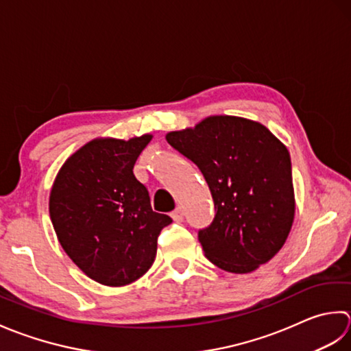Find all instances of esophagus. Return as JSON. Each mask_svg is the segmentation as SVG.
<instances>
[{
	"label": "esophagus",
	"instance_id": "obj_1",
	"mask_svg": "<svg viewBox=\"0 0 351 351\" xmlns=\"http://www.w3.org/2000/svg\"><path fill=\"white\" fill-rule=\"evenodd\" d=\"M171 218H173L176 223H180V221H183V210L180 209V207H177L176 210L171 212Z\"/></svg>",
	"mask_w": 351,
	"mask_h": 351
}]
</instances>
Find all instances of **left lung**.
<instances>
[{
  "label": "left lung",
  "mask_w": 351,
  "mask_h": 351,
  "mask_svg": "<svg viewBox=\"0 0 351 351\" xmlns=\"http://www.w3.org/2000/svg\"><path fill=\"white\" fill-rule=\"evenodd\" d=\"M167 141L209 184L215 218L198 232L207 259L234 274L273 259L295 213L288 148L261 123L228 115L169 132Z\"/></svg>",
  "instance_id": "8db88e82"
}]
</instances>
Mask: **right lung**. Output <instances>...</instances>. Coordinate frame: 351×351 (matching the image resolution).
<instances>
[{
    "instance_id": "add662e5",
    "label": "right lung",
    "mask_w": 351,
    "mask_h": 351,
    "mask_svg": "<svg viewBox=\"0 0 351 351\" xmlns=\"http://www.w3.org/2000/svg\"><path fill=\"white\" fill-rule=\"evenodd\" d=\"M152 134L99 138L63 163L49 194V217L65 253L106 286L130 285L152 268L157 238L173 223L153 212L133 167Z\"/></svg>"
}]
</instances>
